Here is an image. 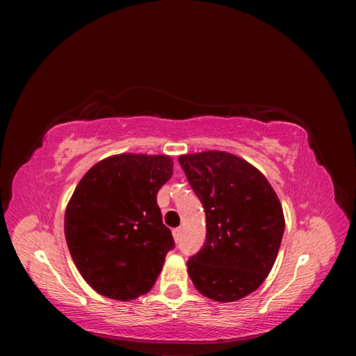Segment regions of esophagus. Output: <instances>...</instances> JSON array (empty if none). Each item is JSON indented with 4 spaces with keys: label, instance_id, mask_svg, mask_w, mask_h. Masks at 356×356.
Listing matches in <instances>:
<instances>
[{
    "label": "esophagus",
    "instance_id": "esophagus-1",
    "mask_svg": "<svg viewBox=\"0 0 356 356\" xmlns=\"http://www.w3.org/2000/svg\"><path fill=\"white\" fill-rule=\"evenodd\" d=\"M172 234H174V241L179 242V239H181V229H175L174 232H172Z\"/></svg>",
    "mask_w": 356,
    "mask_h": 356
}]
</instances>
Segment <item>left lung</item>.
I'll return each instance as SVG.
<instances>
[{
  "label": "left lung",
  "instance_id": "obj_1",
  "mask_svg": "<svg viewBox=\"0 0 356 356\" xmlns=\"http://www.w3.org/2000/svg\"><path fill=\"white\" fill-rule=\"evenodd\" d=\"M207 215V241L187 261L193 285L215 301L241 300L270 273L282 242V204L267 178L225 152L179 156Z\"/></svg>",
  "mask_w": 356,
  "mask_h": 356
}]
</instances>
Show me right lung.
Listing matches in <instances>:
<instances>
[{
    "label": "right lung",
    "mask_w": 356,
    "mask_h": 356,
    "mask_svg": "<svg viewBox=\"0 0 356 356\" xmlns=\"http://www.w3.org/2000/svg\"><path fill=\"white\" fill-rule=\"evenodd\" d=\"M166 154H115L92 166L65 211V239L80 275L96 293L129 301L148 293L174 238L157 193L172 177Z\"/></svg>",
    "instance_id": "add662e5"
}]
</instances>
